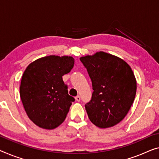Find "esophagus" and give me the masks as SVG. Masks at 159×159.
<instances>
[{"label":"esophagus","instance_id":"34e87169","mask_svg":"<svg viewBox=\"0 0 159 159\" xmlns=\"http://www.w3.org/2000/svg\"><path fill=\"white\" fill-rule=\"evenodd\" d=\"M75 101H78V102H79V101H80V97L79 96H75Z\"/></svg>","mask_w":159,"mask_h":159}]
</instances>
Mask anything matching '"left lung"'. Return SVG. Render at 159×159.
<instances>
[{
    "mask_svg": "<svg viewBox=\"0 0 159 159\" xmlns=\"http://www.w3.org/2000/svg\"><path fill=\"white\" fill-rule=\"evenodd\" d=\"M93 86L88 116L101 129L114 126L127 115L136 93V80L131 66L123 59L103 51L80 57Z\"/></svg>",
    "mask_w": 159,
    "mask_h": 159,
    "instance_id": "left-lung-1",
    "label": "left lung"
}]
</instances>
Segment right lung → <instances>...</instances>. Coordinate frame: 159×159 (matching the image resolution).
<instances>
[{
  "label": "right lung",
  "mask_w": 159,
  "mask_h": 159,
  "mask_svg": "<svg viewBox=\"0 0 159 159\" xmlns=\"http://www.w3.org/2000/svg\"><path fill=\"white\" fill-rule=\"evenodd\" d=\"M72 56L51 55L27 66L21 79L20 96L26 114L44 129H54L66 119L73 97L68 95L62 76L74 65Z\"/></svg>",
  "instance_id": "add662e5"
}]
</instances>
